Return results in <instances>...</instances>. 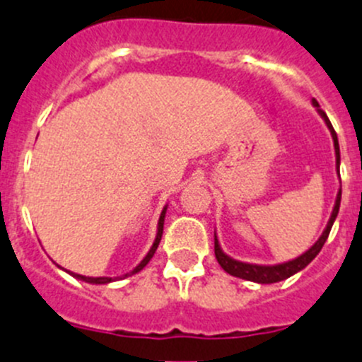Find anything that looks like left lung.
Returning <instances> with one entry per match:
<instances>
[{"label":"left lung","mask_w":362,"mask_h":362,"mask_svg":"<svg viewBox=\"0 0 362 362\" xmlns=\"http://www.w3.org/2000/svg\"><path fill=\"white\" fill-rule=\"evenodd\" d=\"M313 106H315L316 112L320 113V117L325 120L330 135H332L334 153H336V168H338V174H339V160H341V158H339L338 135H336V132H334L332 124H330L329 117L325 115V112H323V110H320V105H318V101H316V99H313ZM339 204H341V190H339L338 195H336V202H334L332 213H330V218H329V222H327L325 229H323L322 236H320V238L316 240L315 243H313V247H309V249L305 250L304 254H300V256L295 257V259L286 261V263H279V264H254V263H243V261L233 259V257L227 256V254L222 250V247H220L218 238H216V233H215V257H216V261H218L220 267H222L223 270H226L229 275H235V277L245 279V281L257 282V284H272V282L284 281V279L291 277V275H295L297 272L304 270V268L308 267V264L311 263V261L315 259L316 256H318V252L322 250L323 243H325L327 238H329V233H330V229H332L334 220H336V216H338Z\"/></svg>","instance_id":"left-lung-1"}]
</instances>
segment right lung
<instances>
[{"label":"right lung","mask_w":362,"mask_h":362,"mask_svg":"<svg viewBox=\"0 0 362 362\" xmlns=\"http://www.w3.org/2000/svg\"><path fill=\"white\" fill-rule=\"evenodd\" d=\"M165 213H167V206H165V208L161 209L160 220H158V230H156V238H154V243H153V247H151V249H149V252H147V256L144 257V259L140 261V263L136 264V267L133 268L132 272H127V274L120 275V277H87V275L74 274V272H69V270H65V272H67V274H71L72 277L80 279V281H85V282H88V284H110V282H113V281H119V279H126V277H129V275H133V274H139V272L142 270V268L146 267L147 263H149V261H151V257H153V256H154V252H156L158 245H160V242H161V235H163V222H165ZM58 268H62L60 264H58ZM62 270H64V268H62Z\"/></svg>","instance_id":"obj_1"}]
</instances>
